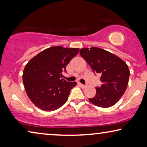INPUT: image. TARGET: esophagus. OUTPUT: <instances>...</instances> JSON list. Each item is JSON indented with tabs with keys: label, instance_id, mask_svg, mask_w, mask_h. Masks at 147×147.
<instances>
[{
	"label": "esophagus",
	"instance_id": "34e87169",
	"mask_svg": "<svg viewBox=\"0 0 147 147\" xmlns=\"http://www.w3.org/2000/svg\"><path fill=\"white\" fill-rule=\"evenodd\" d=\"M79 85L81 86L82 88H85L86 87V86L85 85H84V84H81V83H79Z\"/></svg>",
	"mask_w": 147,
	"mask_h": 147
}]
</instances>
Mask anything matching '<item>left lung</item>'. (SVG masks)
<instances>
[{
    "mask_svg": "<svg viewBox=\"0 0 147 147\" xmlns=\"http://www.w3.org/2000/svg\"><path fill=\"white\" fill-rule=\"evenodd\" d=\"M80 54L89 64L94 74L101 76L100 87L89 101L96 106L109 108L117 103L127 88L130 71L123 60L98 47L82 48Z\"/></svg>",
    "mask_w": 147,
    "mask_h": 147,
    "instance_id": "left-lung-1",
    "label": "left lung"
}]
</instances>
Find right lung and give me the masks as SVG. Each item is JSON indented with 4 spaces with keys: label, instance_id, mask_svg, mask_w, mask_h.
Instances as JSON below:
<instances>
[{
    "label": "right lung",
    "instance_id": "add662e5",
    "mask_svg": "<svg viewBox=\"0 0 147 147\" xmlns=\"http://www.w3.org/2000/svg\"><path fill=\"white\" fill-rule=\"evenodd\" d=\"M78 52V48L52 47L28 62L23 82L28 97L37 107L53 111L65 103L71 88L77 84L63 79L62 71H66V66Z\"/></svg>",
    "mask_w": 147,
    "mask_h": 147
}]
</instances>
